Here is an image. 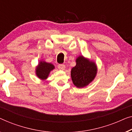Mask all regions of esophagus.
I'll return each mask as SVG.
<instances>
[{
    "label": "esophagus",
    "instance_id": "34e87169",
    "mask_svg": "<svg viewBox=\"0 0 132 132\" xmlns=\"http://www.w3.org/2000/svg\"><path fill=\"white\" fill-rule=\"evenodd\" d=\"M58 68L60 70H64V69H65V66H64V64H59V65H58Z\"/></svg>",
    "mask_w": 132,
    "mask_h": 132
}]
</instances>
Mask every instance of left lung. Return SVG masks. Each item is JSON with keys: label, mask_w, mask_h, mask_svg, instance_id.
Here are the masks:
<instances>
[{"label": "left lung", "mask_w": 132, "mask_h": 132, "mask_svg": "<svg viewBox=\"0 0 132 132\" xmlns=\"http://www.w3.org/2000/svg\"><path fill=\"white\" fill-rule=\"evenodd\" d=\"M77 64L71 70V78L73 84L77 87H84L92 82L97 73V67L94 62H90L83 56L76 60Z\"/></svg>", "instance_id": "1"}]
</instances>
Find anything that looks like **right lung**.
<instances>
[{"mask_svg":"<svg viewBox=\"0 0 132 132\" xmlns=\"http://www.w3.org/2000/svg\"><path fill=\"white\" fill-rule=\"evenodd\" d=\"M54 69L53 64L45 62H40L38 66L36 68V73L38 78L41 79L47 78L48 75L51 70Z\"/></svg>","mask_w":132,"mask_h":132,"instance_id":"right-lung-1","label":"right lung"}]
</instances>
